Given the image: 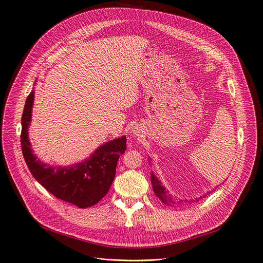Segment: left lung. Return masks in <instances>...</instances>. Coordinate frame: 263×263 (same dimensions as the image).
Masks as SVG:
<instances>
[{"label":"left lung","mask_w":263,"mask_h":263,"mask_svg":"<svg viewBox=\"0 0 263 263\" xmlns=\"http://www.w3.org/2000/svg\"><path fill=\"white\" fill-rule=\"evenodd\" d=\"M151 184H152V188H153V191H154V194H155V196L159 198L164 204H166V205H168V206H179V205H184V204H186L187 202H185V201H183V200H181V203H177V202H174L173 200H172V198H171V196L169 195V192H168V190H166V188L162 185V183L157 180L156 178H155V176L153 173H151ZM211 192V191H209ZM208 192V194H209ZM207 194V195H208ZM207 195H205V196H207ZM205 196H203V198L205 197ZM201 199H202V197H201ZM199 199H197V201H198ZM189 203V202H188Z\"/></svg>","instance_id":"1"}]
</instances>
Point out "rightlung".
<instances>
[{
    "instance_id": "add662e5",
    "label": "right lung",
    "mask_w": 263,
    "mask_h": 263,
    "mask_svg": "<svg viewBox=\"0 0 263 263\" xmlns=\"http://www.w3.org/2000/svg\"><path fill=\"white\" fill-rule=\"evenodd\" d=\"M33 92L26 98L22 114L21 147L25 163L36 179L57 199L86 208L99 202L113 183L119 156L127 149L126 136L115 138L96 149L85 161L72 166L52 167L33 154L28 141Z\"/></svg>"
}]
</instances>
